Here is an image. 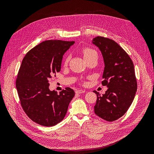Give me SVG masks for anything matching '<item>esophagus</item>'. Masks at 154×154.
<instances>
[{
	"mask_svg": "<svg viewBox=\"0 0 154 154\" xmlns=\"http://www.w3.org/2000/svg\"><path fill=\"white\" fill-rule=\"evenodd\" d=\"M85 92V90H82V89H79L76 91V94H81V93H84Z\"/></svg>",
	"mask_w": 154,
	"mask_h": 154,
	"instance_id": "34e87169",
	"label": "esophagus"
}]
</instances>
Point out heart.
Here are the masks:
<instances>
[{
  "label": "heart",
  "instance_id": "obj_1",
  "mask_svg": "<svg viewBox=\"0 0 154 154\" xmlns=\"http://www.w3.org/2000/svg\"><path fill=\"white\" fill-rule=\"evenodd\" d=\"M82 54H83V58H84L85 59L88 58V57H91V56H92V55L97 54V53H96L95 51L92 50L91 49H89V48L83 49V51H82ZM68 62H69V57H67L64 60V65H65V66H67Z\"/></svg>",
  "mask_w": 154,
  "mask_h": 154
}]
</instances>
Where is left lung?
Wrapping results in <instances>:
<instances>
[{
    "label": "left lung",
    "mask_w": 154,
    "mask_h": 154,
    "mask_svg": "<svg viewBox=\"0 0 154 154\" xmlns=\"http://www.w3.org/2000/svg\"><path fill=\"white\" fill-rule=\"evenodd\" d=\"M103 56L105 68L102 85L108 89L97 95L95 114L107 122H113L128 110L137 91V80L131 58L115 41L102 36L92 40Z\"/></svg>",
    "instance_id": "1"
}]
</instances>
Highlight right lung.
<instances>
[{
	"label": "right lung",
	"mask_w": 154,
	"mask_h": 154,
	"mask_svg": "<svg viewBox=\"0 0 154 154\" xmlns=\"http://www.w3.org/2000/svg\"><path fill=\"white\" fill-rule=\"evenodd\" d=\"M74 41L49 40L31 49L23 59L16 87L23 110L34 122L53 127L64 118L75 92L67 87L58 94L49 80L61 69L63 55Z\"/></svg>",
	"instance_id": "right-lung-1"
}]
</instances>
